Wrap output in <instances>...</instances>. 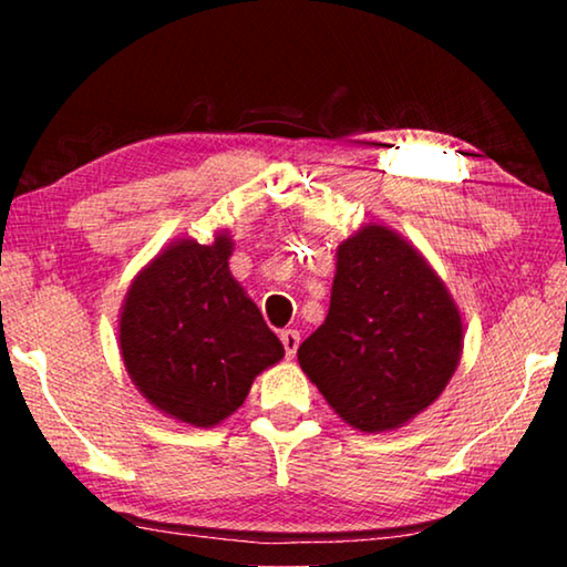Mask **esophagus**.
<instances>
[{"instance_id":"obj_1","label":"esophagus","mask_w":567,"mask_h":567,"mask_svg":"<svg viewBox=\"0 0 567 567\" xmlns=\"http://www.w3.org/2000/svg\"><path fill=\"white\" fill-rule=\"evenodd\" d=\"M280 340H282V344H285L287 358H295L297 348H300V332H297V330H282V332H280Z\"/></svg>"}]
</instances>
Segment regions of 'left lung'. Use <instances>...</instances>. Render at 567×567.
Masks as SVG:
<instances>
[{
  "label": "left lung",
  "mask_w": 567,
  "mask_h": 567,
  "mask_svg": "<svg viewBox=\"0 0 567 567\" xmlns=\"http://www.w3.org/2000/svg\"><path fill=\"white\" fill-rule=\"evenodd\" d=\"M463 338L460 307L425 255L370 223L338 245L328 318L297 362L350 427L388 433L443 395Z\"/></svg>",
  "instance_id": "1"
}]
</instances>
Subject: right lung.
Returning a JSON list of instances; mask_svg holds the SVG:
<instances>
[{
	"mask_svg": "<svg viewBox=\"0 0 567 567\" xmlns=\"http://www.w3.org/2000/svg\"><path fill=\"white\" fill-rule=\"evenodd\" d=\"M235 239H175L134 277L120 310V354L134 388L162 415L215 427L255 378L285 358L282 342L229 272Z\"/></svg>",
	"mask_w": 567,
	"mask_h": 567,
	"instance_id": "right-lung-1",
	"label": "right lung"
}]
</instances>
